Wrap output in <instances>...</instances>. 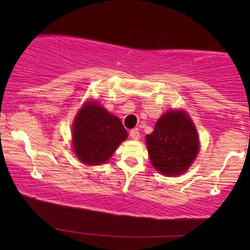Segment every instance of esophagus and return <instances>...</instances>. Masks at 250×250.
<instances>
[{
    "mask_svg": "<svg viewBox=\"0 0 250 250\" xmlns=\"http://www.w3.org/2000/svg\"><path fill=\"white\" fill-rule=\"evenodd\" d=\"M129 135H130L131 139H134V140L140 139V131L137 130V129H131V130L129 131Z\"/></svg>",
    "mask_w": 250,
    "mask_h": 250,
    "instance_id": "esophagus-1",
    "label": "esophagus"
}]
</instances>
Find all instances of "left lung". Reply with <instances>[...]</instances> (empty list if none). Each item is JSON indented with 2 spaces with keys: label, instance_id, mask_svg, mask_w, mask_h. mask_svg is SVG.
Returning a JSON list of instances; mask_svg holds the SVG:
<instances>
[{
  "label": "left lung",
  "instance_id": "8db88e82",
  "mask_svg": "<svg viewBox=\"0 0 250 250\" xmlns=\"http://www.w3.org/2000/svg\"><path fill=\"white\" fill-rule=\"evenodd\" d=\"M146 140L151 165L167 176L185 173L199 153L196 129L182 110H170L162 115Z\"/></svg>",
  "mask_w": 250,
  "mask_h": 250
}]
</instances>
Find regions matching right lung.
Segmentation results:
<instances>
[{"instance_id": "1", "label": "right lung", "mask_w": 250, "mask_h": 250, "mask_svg": "<svg viewBox=\"0 0 250 250\" xmlns=\"http://www.w3.org/2000/svg\"><path fill=\"white\" fill-rule=\"evenodd\" d=\"M73 125L74 150L85 165L107 161L128 135L120 119L96 102L85 103Z\"/></svg>"}]
</instances>
